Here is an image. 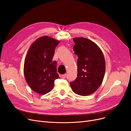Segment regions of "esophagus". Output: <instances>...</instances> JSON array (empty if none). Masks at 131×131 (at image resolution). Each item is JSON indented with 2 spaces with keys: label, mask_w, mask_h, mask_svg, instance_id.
<instances>
[{
  "label": "esophagus",
  "mask_w": 131,
  "mask_h": 131,
  "mask_svg": "<svg viewBox=\"0 0 131 131\" xmlns=\"http://www.w3.org/2000/svg\"><path fill=\"white\" fill-rule=\"evenodd\" d=\"M66 76H67V74H62L61 75V77L63 78V79H65L66 78Z\"/></svg>",
  "instance_id": "34e87169"
}]
</instances>
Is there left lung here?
Listing matches in <instances>:
<instances>
[{"label":"left lung","mask_w":131,"mask_h":131,"mask_svg":"<svg viewBox=\"0 0 131 131\" xmlns=\"http://www.w3.org/2000/svg\"><path fill=\"white\" fill-rule=\"evenodd\" d=\"M73 50L78 55V75L70 83L73 91L86 96L94 93L103 80L105 61L103 53L96 43L85 38H74Z\"/></svg>","instance_id":"8db88e82"}]
</instances>
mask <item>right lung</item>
Listing matches in <instances>:
<instances>
[{
	"label": "right lung",
	"mask_w": 131,
	"mask_h": 131,
	"mask_svg": "<svg viewBox=\"0 0 131 131\" xmlns=\"http://www.w3.org/2000/svg\"><path fill=\"white\" fill-rule=\"evenodd\" d=\"M59 43L56 39L42 36L31 43L28 50L23 68L25 79L30 89L39 94L52 91L54 80L59 78L56 62H52Z\"/></svg>",
	"instance_id": "add662e5"
}]
</instances>
